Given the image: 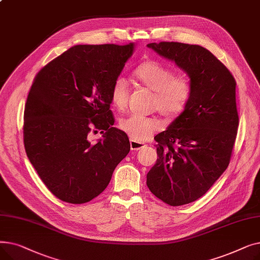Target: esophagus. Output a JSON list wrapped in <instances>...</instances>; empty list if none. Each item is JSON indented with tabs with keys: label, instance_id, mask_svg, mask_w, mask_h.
I'll use <instances>...</instances> for the list:
<instances>
[{
	"label": "esophagus",
	"instance_id": "obj_1",
	"mask_svg": "<svg viewBox=\"0 0 260 260\" xmlns=\"http://www.w3.org/2000/svg\"><path fill=\"white\" fill-rule=\"evenodd\" d=\"M129 144H131V149L132 151H139V149L143 148L145 146L144 143H141L139 141H135L133 139L129 140Z\"/></svg>",
	"mask_w": 260,
	"mask_h": 260
}]
</instances>
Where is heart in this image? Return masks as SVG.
<instances>
[{"label": "heart", "mask_w": 260, "mask_h": 260, "mask_svg": "<svg viewBox=\"0 0 260 260\" xmlns=\"http://www.w3.org/2000/svg\"><path fill=\"white\" fill-rule=\"evenodd\" d=\"M136 77L149 89L155 91L153 107L166 117L175 118L180 115L187 104L192 84L187 77L174 76L172 70L157 61H148L136 70ZM128 86L126 80L117 78L111 88L112 104L122 111L127 104ZM120 128L135 141H145L161 129L162 124L155 117L129 115L121 119Z\"/></svg>", "instance_id": "b5f03b06"}]
</instances>
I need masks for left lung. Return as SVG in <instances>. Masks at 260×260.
<instances>
[{"instance_id": "8db88e82", "label": "left lung", "mask_w": 260, "mask_h": 260, "mask_svg": "<svg viewBox=\"0 0 260 260\" xmlns=\"http://www.w3.org/2000/svg\"><path fill=\"white\" fill-rule=\"evenodd\" d=\"M189 78L184 111L155 140L158 159L146 175L149 190L178 207L206 194L226 170L238 128L236 82L214 54L199 45L149 43Z\"/></svg>"}]
</instances>
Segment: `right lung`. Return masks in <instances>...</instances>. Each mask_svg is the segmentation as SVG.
Segmentation results:
<instances>
[{
    "label": "right lung",
    "instance_id": "obj_1",
    "mask_svg": "<svg viewBox=\"0 0 260 260\" xmlns=\"http://www.w3.org/2000/svg\"><path fill=\"white\" fill-rule=\"evenodd\" d=\"M135 43L76 45L37 75L24 112V145L50 192L81 204L100 195L128 154L127 135L114 127L111 88ZM101 130L92 144L88 134Z\"/></svg>",
    "mask_w": 260,
    "mask_h": 260
}]
</instances>
